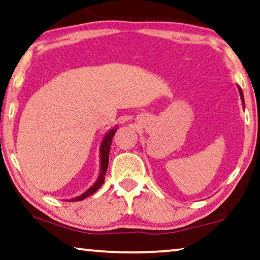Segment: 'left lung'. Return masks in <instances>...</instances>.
Returning a JSON list of instances; mask_svg holds the SVG:
<instances>
[{
    "instance_id": "left-lung-1",
    "label": "left lung",
    "mask_w": 260,
    "mask_h": 260,
    "mask_svg": "<svg viewBox=\"0 0 260 260\" xmlns=\"http://www.w3.org/2000/svg\"><path fill=\"white\" fill-rule=\"evenodd\" d=\"M237 87H238V91H239V95H241V100H242L243 108H245V102H244V94H243V91H242V88H241V86H239V85H237Z\"/></svg>"
}]
</instances>
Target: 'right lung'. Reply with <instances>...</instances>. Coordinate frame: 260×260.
<instances>
[{
  "label": "right lung",
  "instance_id": "add662e5",
  "mask_svg": "<svg viewBox=\"0 0 260 260\" xmlns=\"http://www.w3.org/2000/svg\"><path fill=\"white\" fill-rule=\"evenodd\" d=\"M117 132V126L113 127V128L110 129L107 133L104 135L102 143H100V150H99V155H100V173L96 181L94 182V184L91 185L90 188L87 189L86 191L81 193V195L75 197V199L71 200H67V201H83L88 197L92 193H94L98 189L102 187L104 181H105V174L107 172V167H108V155H110V149H111V145H112V138L114 137V133Z\"/></svg>",
  "mask_w": 260,
  "mask_h": 260
}]
</instances>
